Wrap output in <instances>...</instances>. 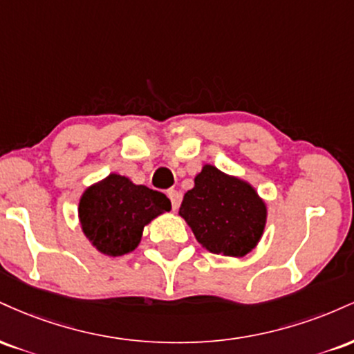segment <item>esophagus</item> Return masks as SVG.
Wrapping results in <instances>:
<instances>
[{
    "label": "esophagus",
    "mask_w": 354,
    "mask_h": 354,
    "mask_svg": "<svg viewBox=\"0 0 354 354\" xmlns=\"http://www.w3.org/2000/svg\"><path fill=\"white\" fill-rule=\"evenodd\" d=\"M168 198L171 200V208L173 211H176L180 208V203H181V194L178 193L176 189H168Z\"/></svg>",
    "instance_id": "obj_1"
}]
</instances>
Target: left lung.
Listing matches in <instances>:
<instances>
[{
    "label": "left lung",
    "instance_id": "obj_1",
    "mask_svg": "<svg viewBox=\"0 0 354 354\" xmlns=\"http://www.w3.org/2000/svg\"><path fill=\"white\" fill-rule=\"evenodd\" d=\"M180 216L209 253L243 258L265 233L268 206L251 183L205 165L183 196Z\"/></svg>",
    "mask_w": 354,
    "mask_h": 354
}]
</instances>
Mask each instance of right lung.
Listing matches in <instances>:
<instances>
[{
  "label": "right lung",
  "mask_w": 354,
  "mask_h": 354,
  "mask_svg": "<svg viewBox=\"0 0 354 354\" xmlns=\"http://www.w3.org/2000/svg\"><path fill=\"white\" fill-rule=\"evenodd\" d=\"M169 209L171 201L163 193L111 173L83 191L78 218L93 248L101 254L123 256L136 250L145 226Z\"/></svg>",
  "instance_id": "1"
}]
</instances>
